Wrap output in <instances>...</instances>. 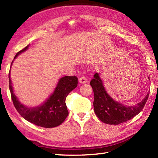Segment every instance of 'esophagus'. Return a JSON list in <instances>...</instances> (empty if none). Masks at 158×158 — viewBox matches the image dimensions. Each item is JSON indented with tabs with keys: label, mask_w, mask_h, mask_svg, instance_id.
Instances as JSON below:
<instances>
[{
	"label": "esophagus",
	"mask_w": 158,
	"mask_h": 158,
	"mask_svg": "<svg viewBox=\"0 0 158 158\" xmlns=\"http://www.w3.org/2000/svg\"><path fill=\"white\" fill-rule=\"evenodd\" d=\"M88 80L85 78V77H81V78L79 79V83H81V84H84V83H86Z\"/></svg>",
	"instance_id": "1"
}]
</instances>
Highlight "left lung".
I'll use <instances>...</instances> for the list:
<instances>
[{
	"label": "left lung",
	"mask_w": 158,
	"mask_h": 158,
	"mask_svg": "<svg viewBox=\"0 0 158 158\" xmlns=\"http://www.w3.org/2000/svg\"><path fill=\"white\" fill-rule=\"evenodd\" d=\"M90 85L94 94L93 105L96 115L101 122L110 125H118L138 115L145 105L149 94V92L142 101L135 105L127 106L116 101L107 93L98 73L94 74Z\"/></svg>",
	"instance_id": "left-lung-1"
}]
</instances>
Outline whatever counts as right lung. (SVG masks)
<instances>
[{
	"mask_svg": "<svg viewBox=\"0 0 158 158\" xmlns=\"http://www.w3.org/2000/svg\"><path fill=\"white\" fill-rule=\"evenodd\" d=\"M30 45L16 53L11 62L9 73V89L13 105L23 118L28 122L43 127H54L60 126L69 115L66 98L69 94L77 88L78 79L75 76H65L59 79L53 93L45 101L35 106H26L19 101L13 90L11 80V69L14 60L20 53L28 49Z\"/></svg>",
	"mask_w": 158,
	"mask_h": 158,
	"instance_id": "add662e5",
	"label": "right lung"
}]
</instances>
